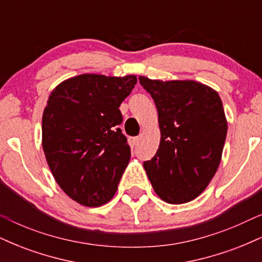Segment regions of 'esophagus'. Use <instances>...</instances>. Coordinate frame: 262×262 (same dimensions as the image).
I'll list each match as a JSON object with an SVG mask.
<instances>
[{
  "instance_id": "esophagus-1",
  "label": "esophagus",
  "mask_w": 262,
  "mask_h": 262,
  "mask_svg": "<svg viewBox=\"0 0 262 262\" xmlns=\"http://www.w3.org/2000/svg\"><path fill=\"white\" fill-rule=\"evenodd\" d=\"M140 140H141V137H135V138H133V144L134 145H138Z\"/></svg>"
}]
</instances>
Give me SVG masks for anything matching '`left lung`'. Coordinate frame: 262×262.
Instances as JSON below:
<instances>
[{
  "instance_id": "1",
  "label": "left lung",
  "mask_w": 262,
  "mask_h": 262,
  "mask_svg": "<svg viewBox=\"0 0 262 262\" xmlns=\"http://www.w3.org/2000/svg\"><path fill=\"white\" fill-rule=\"evenodd\" d=\"M139 82L155 102L161 134L144 169L162 201L187 203L207 188L221 164L228 130L223 103L198 81L139 76Z\"/></svg>"
}]
</instances>
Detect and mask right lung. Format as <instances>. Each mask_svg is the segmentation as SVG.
<instances>
[{
  "instance_id": "add662e5",
  "label": "right lung",
  "mask_w": 262,
  "mask_h": 262,
  "mask_svg": "<svg viewBox=\"0 0 262 262\" xmlns=\"http://www.w3.org/2000/svg\"><path fill=\"white\" fill-rule=\"evenodd\" d=\"M137 76L82 74L60 82L41 119V145L60 188L85 207L112 200L130 160L119 106Z\"/></svg>"
}]
</instances>
